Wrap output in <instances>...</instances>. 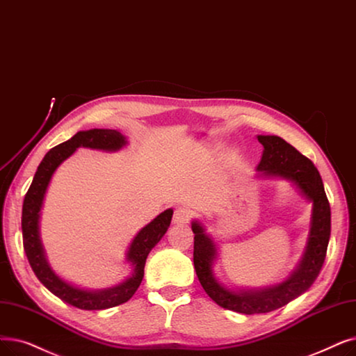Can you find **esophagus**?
<instances>
[{
    "label": "esophagus",
    "instance_id": "obj_1",
    "mask_svg": "<svg viewBox=\"0 0 356 356\" xmlns=\"http://www.w3.org/2000/svg\"><path fill=\"white\" fill-rule=\"evenodd\" d=\"M192 218V212L188 208H176L173 213V222L175 224H188Z\"/></svg>",
    "mask_w": 356,
    "mask_h": 356
}]
</instances>
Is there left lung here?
<instances>
[{
    "instance_id": "8db88e82",
    "label": "left lung",
    "mask_w": 356,
    "mask_h": 356,
    "mask_svg": "<svg viewBox=\"0 0 356 356\" xmlns=\"http://www.w3.org/2000/svg\"><path fill=\"white\" fill-rule=\"evenodd\" d=\"M257 140L265 148L257 165L259 172L268 176H281L296 183L301 192L313 200V222L307 252L300 268L288 281L273 288L254 292H233L215 281L211 270L215 256L213 243L204 233L202 227L197 222L192 224L195 234L193 265L200 285L212 301L227 310L241 314L269 313L300 297L317 280L324 259H326L330 238V204L324 192L318 170L313 161L304 157L300 151L280 136L259 135Z\"/></svg>"
}]
</instances>
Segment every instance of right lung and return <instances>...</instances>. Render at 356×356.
Here are the masks:
<instances>
[{
  "mask_svg": "<svg viewBox=\"0 0 356 356\" xmlns=\"http://www.w3.org/2000/svg\"><path fill=\"white\" fill-rule=\"evenodd\" d=\"M125 136L115 129H90L76 132L71 140L54 147L46 152L40 161L33 181L24 196L23 212H22V231H23V247L30 266H32L38 280L48 288L54 296L74 305L81 310H104V308L116 307L127 302L141 285L144 277L145 260L151 249L156 245L172 221L173 211L167 209L160 213L156 220L145 225L134 238L129 252L128 261L134 265V273L131 277L119 286L104 291H84L75 288L68 282L60 280L46 264L42 244L39 240V215L43 204L44 192L51 181V177L56 167L68 159L79 147L97 148L116 151L125 145Z\"/></svg>",
  "mask_w": 356,
  "mask_h": 356,
  "instance_id": "right-lung-1",
  "label": "right lung"
}]
</instances>
